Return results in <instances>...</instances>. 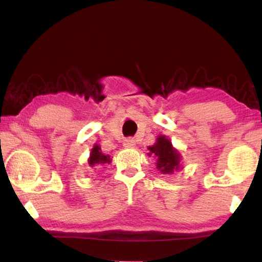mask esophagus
<instances>
[{
  "label": "esophagus",
  "instance_id": "obj_1",
  "mask_svg": "<svg viewBox=\"0 0 262 262\" xmlns=\"http://www.w3.org/2000/svg\"><path fill=\"white\" fill-rule=\"evenodd\" d=\"M123 147L125 148H134L135 147V140L134 139H126L123 141Z\"/></svg>",
  "mask_w": 262,
  "mask_h": 262
}]
</instances>
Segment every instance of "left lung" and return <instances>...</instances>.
<instances>
[{
	"mask_svg": "<svg viewBox=\"0 0 262 262\" xmlns=\"http://www.w3.org/2000/svg\"><path fill=\"white\" fill-rule=\"evenodd\" d=\"M149 156L157 159L156 168L163 174H172L174 171H179L181 166V154L177 150L170 139L165 135H158L156 143L148 147Z\"/></svg>",
	"mask_w": 262,
	"mask_h": 262,
	"instance_id": "obj_1",
	"label": "left lung"
}]
</instances>
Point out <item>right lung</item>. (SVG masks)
Listing matches in <instances>:
<instances>
[{
  "label": "right lung",
  "instance_id": "add662e5",
  "mask_svg": "<svg viewBox=\"0 0 262 262\" xmlns=\"http://www.w3.org/2000/svg\"><path fill=\"white\" fill-rule=\"evenodd\" d=\"M112 162V158H111L110 155H105L101 151V148L99 144H94V148L91 149L90 152V157L88 159L89 166L95 167V166H99V165H104L106 163H111Z\"/></svg>",
  "mask_w": 262,
  "mask_h": 262
}]
</instances>
